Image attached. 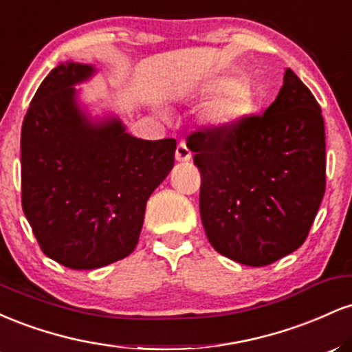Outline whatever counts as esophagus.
Here are the masks:
<instances>
[{"instance_id":"esophagus-1","label":"esophagus","mask_w":352,"mask_h":352,"mask_svg":"<svg viewBox=\"0 0 352 352\" xmlns=\"http://www.w3.org/2000/svg\"><path fill=\"white\" fill-rule=\"evenodd\" d=\"M175 159H177V162H188V160L192 159V152L188 151L187 144H185V142H180L179 145H177Z\"/></svg>"}]
</instances>
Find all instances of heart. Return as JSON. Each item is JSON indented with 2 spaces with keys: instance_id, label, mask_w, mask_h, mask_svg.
Returning <instances> with one entry per match:
<instances>
[{
  "instance_id": "obj_1",
  "label": "heart",
  "mask_w": 352,
  "mask_h": 352,
  "mask_svg": "<svg viewBox=\"0 0 352 352\" xmlns=\"http://www.w3.org/2000/svg\"><path fill=\"white\" fill-rule=\"evenodd\" d=\"M235 79L218 78L208 84L212 94H221L208 112V120L217 127H232L248 109V92L236 86Z\"/></svg>"
}]
</instances>
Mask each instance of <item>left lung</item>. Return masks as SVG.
I'll use <instances>...</instances> for the list:
<instances>
[{
	"mask_svg": "<svg viewBox=\"0 0 352 352\" xmlns=\"http://www.w3.org/2000/svg\"><path fill=\"white\" fill-rule=\"evenodd\" d=\"M187 147L201 173L200 217L213 248L266 266L302 245L326 188L324 120L294 72L263 116L195 132Z\"/></svg>",
	"mask_w": 352,
	"mask_h": 352,
	"instance_id": "8db88e82",
	"label": "left lung"
}]
</instances>
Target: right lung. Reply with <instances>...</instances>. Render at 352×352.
I'll use <instances>...</instances> for the list:
<instances>
[{
	"label": "right lung",
	"instance_id": "right-lung-1",
	"mask_svg": "<svg viewBox=\"0 0 352 352\" xmlns=\"http://www.w3.org/2000/svg\"><path fill=\"white\" fill-rule=\"evenodd\" d=\"M98 72L66 60L36 91L21 129L23 210L46 256L94 270L129 256L145 205L173 167L175 139L144 140L116 114L92 117L78 84Z\"/></svg>",
	"mask_w": 352,
	"mask_h": 352
}]
</instances>
